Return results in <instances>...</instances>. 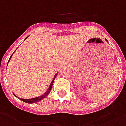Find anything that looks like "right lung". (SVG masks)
I'll use <instances>...</instances> for the list:
<instances>
[{
	"label": "right lung",
	"instance_id": "add662e5",
	"mask_svg": "<svg viewBox=\"0 0 126 126\" xmlns=\"http://www.w3.org/2000/svg\"><path fill=\"white\" fill-rule=\"evenodd\" d=\"M15 52H13V53H15ZM13 54L11 55V56L10 57V58H9V62H8V63L9 62V61H10V60H11V58L12 56H13ZM57 74H58V73L57 74H56L55 75H54V79L52 80V82H51V84H50V85H49V88L47 89V91L45 93H44V94H42V95H41V96H39V97H35V98H32V99H21V98H19V99L21 100V101H23V102H25V103H36V102H38V101H40L41 100H42L43 99H44L45 97H47L48 94H49V93H50V91H51V90H52V85H53V83H54V79H55V78L56 77ZM13 94H14L15 96L16 97H17L15 95V94L13 93Z\"/></svg>",
	"mask_w": 126,
	"mask_h": 126
}]
</instances>
